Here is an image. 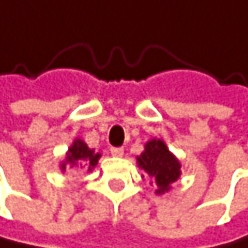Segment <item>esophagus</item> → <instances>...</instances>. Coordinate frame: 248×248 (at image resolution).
<instances>
[{"label":"esophagus","instance_id":"obj_1","mask_svg":"<svg viewBox=\"0 0 248 248\" xmlns=\"http://www.w3.org/2000/svg\"><path fill=\"white\" fill-rule=\"evenodd\" d=\"M110 155H112L113 157H123V155H124V148H123V147H112V148H110Z\"/></svg>","mask_w":248,"mask_h":248}]
</instances>
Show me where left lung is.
<instances>
[{"instance_id":"1","label":"left lung","mask_w":248,"mask_h":248,"mask_svg":"<svg viewBox=\"0 0 248 248\" xmlns=\"http://www.w3.org/2000/svg\"><path fill=\"white\" fill-rule=\"evenodd\" d=\"M136 162L138 167L147 172L150 182L157 186L155 191L157 195L168 192L172 183L182 176L180 160L171 153L164 139L153 138L145 142L144 151L136 156Z\"/></svg>"}]
</instances>
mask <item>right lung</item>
Instances as JSON below:
<instances>
[{"label":"right lung","instance_id":"right-lung-1","mask_svg":"<svg viewBox=\"0 0 248 248\" xmlns=\"http://www.w3.org/2000/svg\"><path fill=\"white\" fill-rule=\"evenodd\" d=\"M101 157V153H97L93 148H89L88 144L83 139L76 138L69 145L65 159L60 162V171L65 172L68 168L71 170H88L92 171L97 167L98 160Z\"/></svg>","mask_w":248,"mask_h":248}]
</instances>
